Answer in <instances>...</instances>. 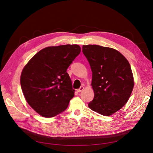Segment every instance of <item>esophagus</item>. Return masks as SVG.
I'll list each match as a JSON object with an SVG mask.
<instances>
[{
  "mask_svg": "<svg viewBox=\"0 0 153 153\" xmlns=\"http://www.w3.org/2000/svg\"><path fill=\"white\" fill-rule=\"evenodd\" d=\"M84 89V86H81V87L79 88V89H78L76 91H77V92H82Z\"/></svg>",
  "mask_w": 153,
  "mask_h": 153,
  "instance_id": "1",
  "label": "esophagus"
}]
</instances>
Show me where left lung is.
Returning a JSON list of instances; mask_svg holds the SVG:
<instances>
[{"mask_svg":"<svg viewBox=\"0 0 153 153\" xmlns=\"http://www.w3.org/2000/svg\"><path fill=\"white\" fill-rule=\"evenodd\" d=\"M82 52L92 72L91 85L94 97L89 107L108 116L128 101L134 86L131 68L117 50L96 45H83Z\"/></svg>","mask_w":153,"mask_h":153,"instance_id":"obj_1","label":"left lung"}]
</instances>
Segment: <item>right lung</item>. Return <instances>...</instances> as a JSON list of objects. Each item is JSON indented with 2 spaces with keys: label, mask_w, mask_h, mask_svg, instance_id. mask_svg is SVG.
<instances>
[{
  "label": "right lung",
  "mask_w": 153,
  "mask_h": 153,
  "mask_svg": "<svg viewBox=\"0 0 153 153\" xmlns=\"http://www.w3.org/2000/svg\"><path fill=\"white\" fill-rule=\"evenodd\" d=\"M80 51L78 45L45 48L23 69L20 84L25 98L43 117H54L68 108L75 90L66 71Z\"/></svg>",
  "instance_id": "add662e5"
}]
</instances>
